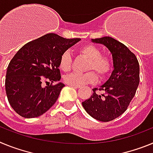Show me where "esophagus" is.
Segmentation results:
<instances>
[{
	"label": "esophagus",
	"instance_id": "1",
	"mask_svg": "<svg viewBox=\"0 0 153 153\" xmlns=\"http://www.w3.org/2000/svg\"><path fill=\"white\" fill-rule=\"evenodd\" d=\"M69 86H73V87H75V88H79V86H76V85L69 84Z\"/></svg>",
	"mask_w": 153,
	"mask_h": 153
}]
</instances>
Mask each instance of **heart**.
Instances as JSON below:
<instances>
[{"label":"heart","mask_w":153,"mask_h":153,"mask_svg":"<svg viewBox=\"0 0 153 153\" xmlns=\"http://www.w3.org/2000/svg\"><path fill=\"white\" fill-rule=\"evenodd\" d=\"M79 52L89 59L86 65V70H93L101 78L105 77L112 69V60L107 56L101 54L100 50L93 44H85L79 48ZM72 56L69 51L63 53L59 60L60 70L67 72L71 68ZM65 82L68 84L82 86L87 83L97 82V74L93 71H89L85 74L72 73L64 76Z\"/></svg>","instance_id":"heart-1"}]
</instances>
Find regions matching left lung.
Instances as JSON below:
<instances>
[{
	"label": "left lung",
	"mask_w": 153,
	"mask_h": 153,
	"mask_svg": "<svg viewBox=\"0 0 153 153\" xmlns=\"http://www.w3.org/2000/svg\"><path fill=\"white\" fill-rule=\"evenodd\" d=\"M93 43L104 45L113 56V70L106 83L99 90L82 102L90 116L101 122H109L117 118L126 110L134 97L140 83V65L137 58L126 46L110 36L92 39Z\"/></svg>",
	"instance_id": "1"
}]
</instances>
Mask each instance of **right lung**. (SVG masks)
Masks as SVG:
<instances>
[{"label": "right lung", "mask_w": 153, "mask_h": 153, "mask_svg": "<svg viewBox=\"0 0 153 153\" xmlns=\"http://www.w3.org/2000/svg\"><path fill=\"white\" fill-rule=\"evenodd\" d=\"M80 40L51 33L17 51L8 65L5 79L8 102L17 114L24 118L40 117L56 102L65 85L58 82L44 87L42 83L60 81V56Z\"/></svg>", "instance_id": "obj_1"}]
</instances>
